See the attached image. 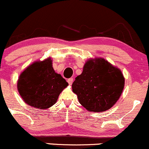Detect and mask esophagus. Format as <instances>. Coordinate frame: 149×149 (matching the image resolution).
<instances>
[{
  "label": "esophagus",
  "mask_w": 149,
  "mask_h": 149,
  "mask_svg": "<svg viewBox=\"0 0 149 149\" xmlns=\"http://www.w3.org/2000/svg\"><path fill=\"white\" fill-rule=\"evenodd\" d=\"M67 82H68V83H69V84L70 85H72L73 82V78H69V79H68Z\"/></svg>",
  "instance_id": "obj_1"
}]
</instances>
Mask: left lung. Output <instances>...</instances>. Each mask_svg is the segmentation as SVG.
I'll use <instances>...</instances> for the list:
<instances>
[{"label": "left lung", "mask_w": 149, "mask_h": 149, "mask_svg": "<svg viewBox=\"0 0 149 149\" xmlns=\"http://www.w3.org/2000/svg\"><path fill=\"white\" fill-rule=\"evenodd\" d=\"M124 86V76L118 68L103 58H95L85 62L83 72L73 83L72 90L87 110L102 112L116 103Z\"/></svg>", "instance_id": "left-lung-1"}]
</instances>
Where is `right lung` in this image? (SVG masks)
<instances>
[{
	"instance_id": "obj_1",
	"label": "right lung",
	"mask_w": 149,
	"mask_h": 149,
	"mask_svg": "<svg viewBox=\"0 0 149 149\" xmlns=\"http://www.w3.org/2000/svg\"><path fill=\"white\" fill-rule=\"evenodd\" d=\"M68 85L60 74L55 73L52 60L49 57L35 61L20 74L17 90L26 104L46 109L57 102L59 95Z\"/></svg>"
}]
</instances>
